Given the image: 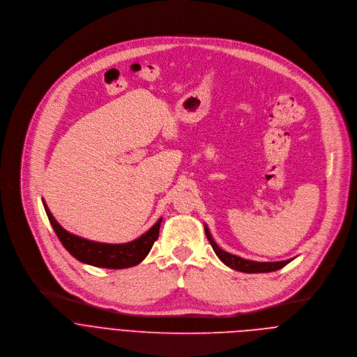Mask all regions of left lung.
<instances>
[{"label":"left lung","mask_w":357,"mask_h":357,"mask_svg":"<svg viewBox=\"0 0 357 357\" xmlns=\"http://www.w3.org/2000/svg\"><path fill=\"white\" fill-rule=\"evenodd\" d=\"M205 228V235L213 249V252L217 253V256L231 268L238 270V271H243V273H268V271H275L281 267L286 266L290 260H284V261H266V263H260V261H252V260H246L242 257H238L235 255H231L225 250H222L215 242H213L209 231L206 227Z\"/></svg>","instance_id":"8db88e82"}]
</instances>
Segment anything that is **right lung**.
<instances>
[{
	"mask_svg": "<svg viewBox=\"0 0 357 357\" xmlns=\"http://www.w3.org/2000/svg\"><path fill=\"white\" fill-rule=\"evenodd\" d=\"M43 206L57 238L60 239L66 250L71 256H75L77 260L96 267L126 268V267L136 266L148 256L153 243L159 238L162 220H159L145 235H142L140 238L128 243L108 245V243L87 241L63 229L57 224V221L53 218L46 202H43Z\"/></svg>",
	"mask_w": 357,
	"mask_h": 357,
	"instance_id": "obj_1",
	"label": "right lung"
}]
</instances>
